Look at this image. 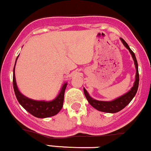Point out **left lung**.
I'll list each match as a JSON object with an SVG mask.
<instances>
[{"label":"left lung","instance_id":"1","mask_svg":"<svg viewBox=\"0 0 151 151\" xmlns=\"http://www.w3.org/2000/svg\"><path fill=\"white\" fill-rule=\"evenodd\" d=\"M120 40L122 42L124 46L127 49L129 50V53L132 55V59L134 60V66H135L136 69V74H135V80H134L133 86L130 88L129 91L127 93L123 94L121 96L118 97V98L115 99L111 101H99V100H96L94 99L91 98L90 95L88 94V91L86 90L85 88H83L84 94L86 96V98L88 100V103L95 108L96 109L99 110L100 111H103V112L106 113H116L118 111H121L132 100L135 96L136 93L137 91V88H138L139 86V73H138V65H137V59H136L134 53L132 51V50L129 48V45L127 43L124 41L123 39L120 38Z\"/></svg>","mask_w":151,"mask_h":151}]
</instances>
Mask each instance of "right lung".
I'll return each mask as SVG.
<instances>
[{
    "mask_svg": "<svg viewBox=\"0 0 151 151\" xmlns=\"http://www.w3.org/2000/svg\"><path fill=\"white\" fill-rule=\"evenodd\" d=\"M18 57L16 60L15 65ZM15 65H14V72H13V85H14V93H15L16 97H17L19 103L29 113L37 118L50 117V116H55L58 114L63 107L65 91L68 83H63L60 91L59 92L55 98L52 101H37V100L31 99L22 94L18 88L15 77Z\"/></svg>",
    "mask_w": 151,
    "mask_h": 151,
    "instance_id": "right-lung-1",
    "label": "right lung"
}]
</instances>
